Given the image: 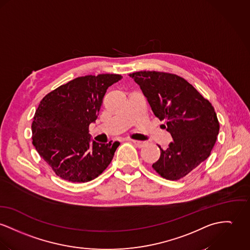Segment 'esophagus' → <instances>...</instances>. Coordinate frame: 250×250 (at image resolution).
Listing matches in <instances>:
<instances>
[{
	"instance_id": "34e87169",
	"label": "esophagus",
	"mask_w": 250,
	"mask_h": 250,
	"mask_svg": "<svg viewBox=\"0 0 250 250\" xmlns=\"http://www.w3.org/2000/svg\"><path fill=\"white\" fill-rule=\"evenodd\" d=\"M135 146H137L138 147H143L145 146V142H141V141H136V140H130Z\"/></svg>"
}]
</instances>
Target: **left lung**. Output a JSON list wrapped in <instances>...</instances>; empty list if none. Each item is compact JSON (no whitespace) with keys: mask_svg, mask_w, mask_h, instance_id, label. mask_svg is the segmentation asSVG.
<instances>
[{"mask_svg":"<svg viewBox=\"0 0 250 250\" xmlns=\"http://www.w3.org/2000/svg\"><path fill=\"white\" fill-rule=\"evenodd\" d=\"M129 77L172 136L167 149L159 146L161 156L152 165L154 170L170 181L184 178L209 157L216 143L220 125L214 107L192 84L175 74L139 71Z\"/></svg>","mask_w":250,"mask_h":250,"instance_id":"1","label":"left lung"}]
</instances>
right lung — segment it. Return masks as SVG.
<instances>
[{
  "label": "right lung",
  "instance_id": "obj_1",
  "mask_svg": "<svg viewBox=\"0 0 250 250\" xmlns=\"http://www.w3.org/2000/svg\"><path fill=\"white\" fill-rule=\"evenodd\" d=\"M118 74L78 77L42 98L33 118L32 144L54 173L63 180L85 183L109 166L119 142H91L106 89L122 79Z\"/></svg>",
  "mask_w": 250,
  "mask_h": 250
}]
</instances>
